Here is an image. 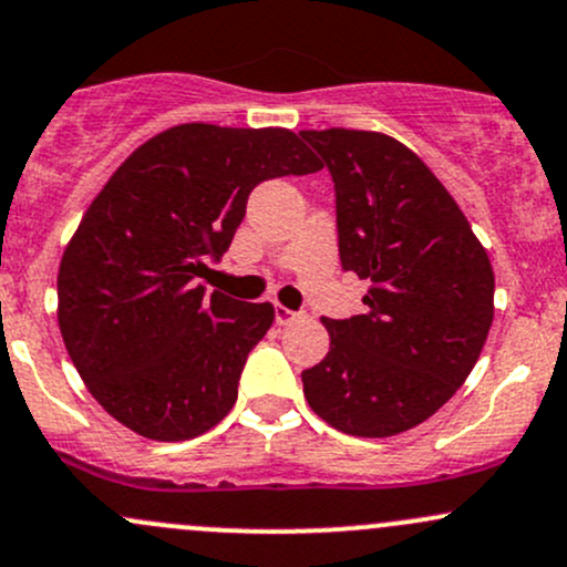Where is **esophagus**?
Returning <instances> with one entry per match:
<instances>
[{"instance_id":"esophagus-1","label":"esophagus","mask_w":567,"mask_h":567,"mask_svg":"<svg viewBox=\"0 0 567 567\" xmlns=\"http://www.w3.org/2000/svg\"><path fill=\"white\" fill-rule=\"evenodd\" d=\"M299 318H301V312H293V309L282 307V303H277V307H274V320H277V326H290V323H296Z\"/></svg>"}]
</instances>
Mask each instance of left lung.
<instances>
[{"label":"left lung","mask_w":567,"mask_h":567,"mask_svg":"<svg viewBox=\"0 0 567 567\" xmlns=\"http://www.w3.org/2000/svg\"><path fill=\"white\" fill-rule=\"evenodd\" d=\"M337 189L339 258L369 279L367 315L323 318L331 348L303 369L309 408L353 437H391L437 413L478 361L494 271L424 159L369 130H303Z\"/></svg>","instance_id":"8db88e82"}]
</instances>
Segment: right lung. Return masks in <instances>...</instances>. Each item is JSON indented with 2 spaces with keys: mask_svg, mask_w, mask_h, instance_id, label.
Masks as SVG:
<instances>
[{
  "mask_svg": "<svg viewBox=\"0 0 567 567\" xmlns=\"http://www.w3.org/2000/svg\"><path fill=\"white\" fill-rule=\"evenodd\" d=\"M320 168L290 130L204 122L154 135L118 165L56 277L64 348L118 424L178 443L230 413L274 307L208 296L206 260L230 247L260 182Z\"/></svg>",
  "mask_w": 567,
  "mask_h": 567,
  "instance_id": "add662e5",
  "label": "right lung"
}]
</instances>
